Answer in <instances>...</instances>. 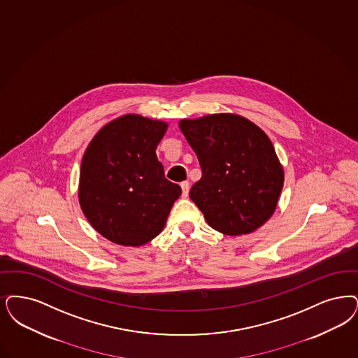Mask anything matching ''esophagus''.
Returning <instances> with one entry per match:
<instances>
[{
    "label": "esophagus",
    "instance_id": "obj_1",
    "mask_svg": "<svg viewBox=\"0 0 358 358\" xmlns=\"http://www.w3.org/2000/svg\"><path fill=\"white\" fill-rule=\"evenodd\" d=\"M181 189H182V197L185 199V197H187V194H189V182L187 181L181 182Z\"/></svg>",
    "mask_w": 358,
    "mask_h": 358
}]
</instances>
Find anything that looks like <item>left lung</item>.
Returning a JSON list of instances; mask_svg holds the SVG:
<instances>
[{"mask_svg": "<svg viewBox=\"0 0 358 358\" xmlns=\"http://www.w3.org/2000/svg\"><path fill=\"white\" fill-rule=\"evenodd\" d=\"M180 129L200 161L202 177L190 199L222 234H249L272 217L284 169L262 129L231 113L181 120Z\"/></svg>", "mask_w": 358, "mask_h": 358, "instance_id": "1", "label": "left lung"}]
</instances>
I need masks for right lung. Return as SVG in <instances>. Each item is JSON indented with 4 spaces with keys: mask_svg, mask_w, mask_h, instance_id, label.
<instances>
[{
    "mask_svg": "<svg viewBox=\"0 0 358 358\" xmlns=\"http://www.w3.org/2000/svg\"><path fill=\"white\" fill-rule=\"evenodd\" d=\"M166 129L164 121L125 115L106 124L86 148L78 201L90 225L112 243L152 241L181 196L156 155Z\"/></svg>",
    "mask_w": 358,
    "mask_h": 358,
    "instance_id": "obj_1",
    "label": "right lung"
}]
</instances>
